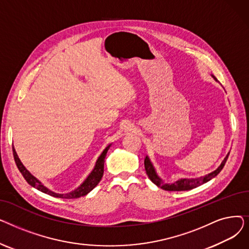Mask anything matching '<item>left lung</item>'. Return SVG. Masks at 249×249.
I'll return each instance as SVG.
<instances>
[{
    "label": "left lung",
    "mask_w": 249,
    "mask_h": 249,
    "mask_svg": "<svg viewBox=\"0 0 249 249\" xmlns=\"http://www.w3.org/2000/svg\"><path fill=\"white\" fill-rule=\"evenodd\" d=\"M214 78L216 80L215 76H214ZM229 153L226 155V158L224 159L223 161H222L220 166L216 169V171H214L213 173L209 174V175H207V176H205L203 178H180V179L175 181L174 184H171V185H169V184H164V182L159 178V176L156 175L155 169H154L152 163L150 162V160H149V159L147 158V156H146L145 160H144V166H145L146 174H147L148 178H150V180L153 182V184H155L156 186L160 187V189H162L164 191H168V192L189 191V190H192L194 188H197V187L205 184V182L212 179L213 178H215L222 171V168L224 167V165H225V163L227 161Z\"/></svg>",
    "instance_id": "8db88e82"
}]
</instances>
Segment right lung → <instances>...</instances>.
<instances>
[{"instance_id": "obj_1", "label": "right lung", "mask_w": 249, "mask_h": 249, "mask_svg": "<svg viewBox=\"0 0 249 249\" xmlns=\"http://www.w3.org/2000/svg\"><path fill=\"white\" fill-rule=\"evenodd\" d=\"M110 145L108 147H106L102 154L100 155V158L98 159L96 165L93 169V172H91L89 177L87 178V179L83 182V184L78 187L77 189H75L74 191L68 193V194H56L51 192L50 190H48L47 188H45L40 181H39L35 177H33L27 169L25 168V166L22 164V162L20 161L18 155L15 151V148L13 147V155H14V160L15 162L17 164V167L20 171V173L22 174V176L24 177V178L26 179V181L28 182V184L34 188H36L38 191H41L44 194L50 195V196H53L55 198H61V199H76V198H80L83 197V196H86L88 193H89L91 190H93L99 182L102 179L103 174H104V163H105V158H106V154L107 151L109 150Z\"/></svg>"}]
</instances>
